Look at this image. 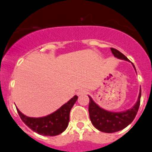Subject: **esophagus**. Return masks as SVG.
Returning <instances> with one entry per match:
<instances>
[{
  "label": "esophagus",
  "instance_id": "obj_1",
  "mask_svg": "<svg viewBox=\"0 0 152 152\" xmlns=\"http://www.w3.org/2000/svg\"><path fill=\"white\" fill-rule=\"evenodd\" d=\"M87 94V91H85V90H84V89L79 90V91L77 92V95L78 96L84 95V94Z\"/></svg>",
  "mask_w": 152,
  "mask_h": 152
}]
</instances>
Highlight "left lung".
<instances>
[{
  "label": "left lung",
  "mask_w": 152,
  "mask_h": 152,
  "mask_svg": "<svg viewBox=\"0 0 152 152\" xmlns=\"http://www.w3.org/2000/svg\"><path fill=\"white\" fill-rule=\"evenodd\" d=\"M110 50L114 57L119 59L125 60L130 62L127 57L125 56L119 50L114 48H110ZM132 64L134 70H136L133 63ZM88 96L90 99L88 111H89L90 119L92 124L96 129H98L100 132H104V133H113V132L123 130V129L127 127L135 118L138 109H139L140 103L141 89L140 90L137 100L133 107L124 111L120 112H113L105 110L98 105L90 96Z\"/></svg>",
  "instance_id": "1"
}]
</instances>
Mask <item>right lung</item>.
Here are the masks:
<instances>
[{
  "instance_id": "obj_1",
  "label": "right lung",
  "mask_w": 152,
  "mask_h": 152,
  "mask_svg": "<svg viewBox=\"0 0 152 152\" xmlns=\"http://www.w3.org/2000/svg\"><path fill=\"white\" fill-rule=\"evenodd\" d=\"M74 96L53 113L42 117H29L24 115L16 107L22 121L33 132L43 136H56L65 131L70 121V112L77 100Z\"/></svg>"
}]
</instances>
